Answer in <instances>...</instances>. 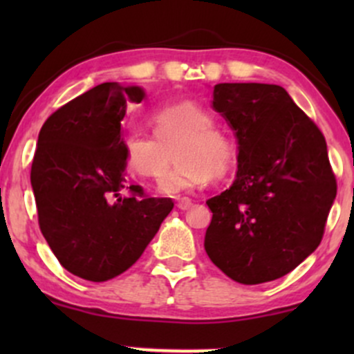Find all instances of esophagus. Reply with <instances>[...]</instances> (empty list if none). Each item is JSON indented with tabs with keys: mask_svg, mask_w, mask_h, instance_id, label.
<instances>
[{
	"mask_svg": "<svg viewBox=\"0 0 354 354\" xmlns=\"http://www.w3.org/2000/svg\"><path fill=\"white\" fill-rule=\"evenodd\" d=\"M191 205H193V203H191L189 198H178L176 200L178 209H188L191 208Z\"/></svg>",
	"mask_w": 354,
	"mask_h": 354,
	"instance_id": "obj_1",
	"label": "esophagus"
}]
</instances>
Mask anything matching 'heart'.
<instances>
[{
    "label": "heart",
    "instance_id": "obj_1",
    "mask_svg": "<svg viewBox=\"0 0 354 354\" xmlns=\"http://www.w3.org/2000/svg\"><path fill=\"white\" fill-rule=\"evenodd\" d=\"M151 126L156 140L138 131H129L123 138L124 163L141 178L161 176L168 166L165 148L180 140L173 151L178 163L161 178V193L196 188L209 178L226 176L233 168L234 145L225 133L213 128V116L194 101H178L158 109L151 116Z\"/></svg>",
    "mask_w": 354,
    "mask_h": 354
}]
</instances>
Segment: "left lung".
<instances>
[{"label":"left lung","instance_id":"left-lung-1","mask_svg":"<svg viewBox=\"0 0 354 354\" xmlns=\"http://www.w3.org/2000/svg\"><path fill=\"white\" fill-rule=\"evenodd\" d=\"M214 111L238 143L233 185L206 201L205 250L241 284L281 278L319 246L336 198L324 136L278 84L219 83Z\"/></svg>","mask_w":354,"mask_h":354}]
</instances>
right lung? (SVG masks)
<instances>
[{
	"label": "right lung",
	"mask_w": 354,
	"mask_h": 354,
	"mask_svg": "<svg viewBox=\"0 0 354 354\" xmlns=\"http://www.w3.org/2000/svg\"><path fill=\"white\" fill-rule=\"evenodd\" d=\"M145 96L141 86L101 83L39 131L31 166L39 228L61 266L88 281H108L135 265L174 206L171 198H145L128 181L123 120L128 104Z\"/></svg>",
	"instance_id": "add662e5"
}]
</instances>
